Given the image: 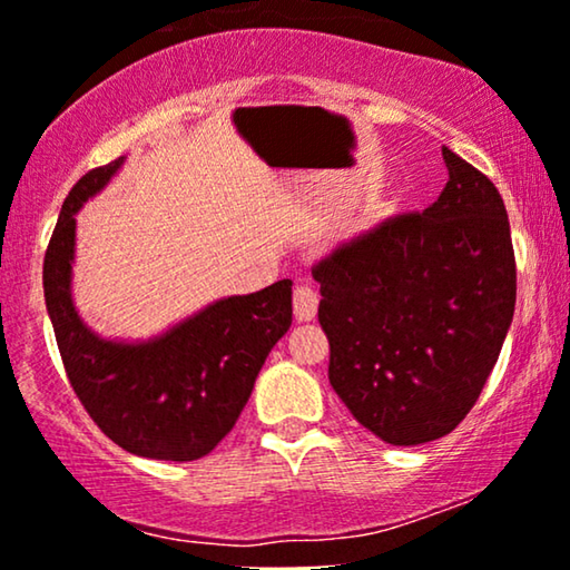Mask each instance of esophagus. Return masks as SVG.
Instances as JSON below:
<instances>
[{"label": "esophagus", "mask_w": 570, "mask_h": 570, "mask_svg": "<svg viewBox=\"0 0 570 570\" xmlns=\"http://www.w3.org/2000/svg\"><path fill=\"white\" fill-rule=\"evenodd\" d=\"M294 317L297 321H313L315 313H317V302H321V297H317V292L313 289V286L307 284H299L297 289H294Z\"/></svg>", "instance_id": "1"}]
</instances>
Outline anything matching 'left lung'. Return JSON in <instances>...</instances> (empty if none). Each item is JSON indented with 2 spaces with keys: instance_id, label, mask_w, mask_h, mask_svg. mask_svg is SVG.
I'll return each instance as SVG.
<instances>
[{
  "instance_id": "1",
  "label": "left lung",
  "mask_w": 570,
  "mask_h": 570,
  "mask_svg": "<svg viewBox=\"0 0 570 570\" xmlns=\"http://www.w3.org/2000/svg\"><path fill=\"white\" fill-rule=\"evenodd\" d=\"M443 158L449 181L430 208L385 218L313 265L328 381L354 420L391 445L459 428L513 321L503 197L453 150Z\"/></svg>"
}]
</instances>
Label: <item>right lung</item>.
I'll return each mask as SVG.
<instances>
[{"label": "right lung", "mask_w": 570, "mask_h": 570, "mask_svg": "<svg viewBox=\"0 0 570 570\" xmlns=\"http://www.w3.org/2000/svg\"><path fill=\"white\" fill-rule=\"evenodd\" d=\"M125 158L90 169L65 197L43 255V297L65 373L106 438L135 456L195 461L239 420L265 356L292 325V281L229 297L146 344L98 338L72 305L75 214Z\"/></svg>", "instance_id": "right-lung-1"}]
</instances>
